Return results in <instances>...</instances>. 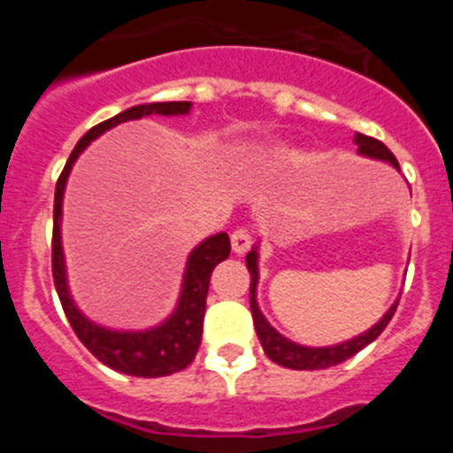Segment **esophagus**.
<instances>
[{
    "label": "esophagus",
    "mask_w": 453,
    "mask_h": 453,
    "mask_svg": "<svg viewBox=\"0 0 453 453\" xmlns=\"http://www.w3.org/2000/svg\"><path fill=\"white\" fill-rule=\"evenodd\" d=\"M251 247V235L247 229H235L234 234H231V250L235 251V254H245V251H250Z\"/></svg>",
    "instance_id": "esophagus-1"
}]
</instances>
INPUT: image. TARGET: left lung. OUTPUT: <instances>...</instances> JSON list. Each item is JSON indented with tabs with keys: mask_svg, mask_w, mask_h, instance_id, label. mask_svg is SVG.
I'll list each match as a JSON object with an SVG mask.
<instances>
[{
	"mask_svg": "<svg viewBox=\"0 0 453 453\" xmlns=\"http://www.w3.org/2000/svg\"><path fill=\"white\" fill-rule=\"evenodd\" d=\"M354 142L358 145V154L361 156H370V158H379V161H388L390 165L399 167L397 158L383 145L381 140L370 138V135L356 134ZM247 270H250L251 283H250V306H251V315H254V326L256 334H258V340H261L263 349H265L267 358L274 361L276 365L290 367V370H326V367H334L338 363L347 361L354 354L367 347L372 340H376L379 335L383 334V329L388 326V322L392 319L395 311H397V303L395 302L390 306L386 315H383L379 322L372 326L370 331L365 334L356 335V338L347 340V342H340V345L334 347H303L297 345V342H290L288 338H283L281 334H276L274 329L270 326L265 318H263L261 308H258V302H256V283H258V251L251 250L247 254Z\"/></svg>",
	"mask_w": 453,
	"mask_h": 453,
	"instance_id": "left-lung-1",
	"label": "left lung"
}]
</instances>
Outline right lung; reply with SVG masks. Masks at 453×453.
<instances>
[{
	"label": "right lung",
	"instance_id": "1",
	"mask_svg": "<svg viewBox=\"0 0 453 453\" xmlns=\"http://www.w3.org/2000/svg\"><path fill=\"white\" fill-rule=\"evenodd\" d=\"M190 102H158V104H140V106L127 108L115 118L92 127L86 135L77 142L63 167L61 177L56 181L54 192V235H51V274L54 286L61 299V306L67 315V322L77 334L83 345L88 347L95 358L131 376H167L183 370L195 361V354L202 342L203 313H206V295L211 283V272L218 263L229 258L231 242L226 234L211 235L192 250L188 256L186 274H183L181 297H179L174 313L150 331H111L92 324L86 315L74 306L67 290L65 281V263H63L61 247V211H63V192H65L67 174L83 150L90 145V140L102 135L104 131L113 129L115 124L127 119H140L147 115H186L190 111Z\"/></svg>",
	"mask_w": 453,
	"mask_h": 453
}]
</instances>
